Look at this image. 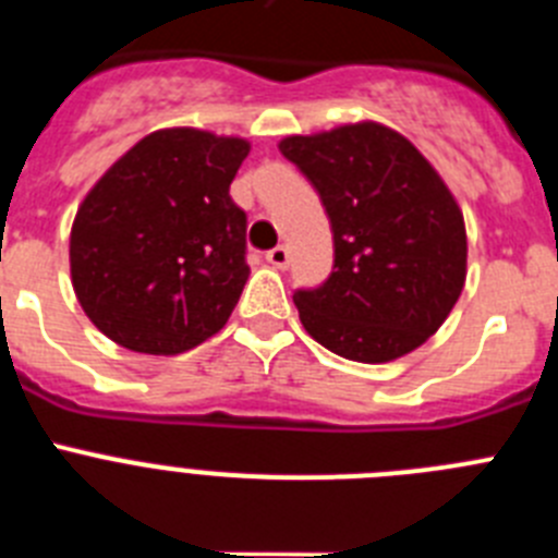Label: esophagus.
Instances as JSON below:
<instances>
[{
  "label": "esophagus",
  "instance_id": "obj_1",
  "mask_svg": "<svg viewBox=\"0 0 558 558\" xmlns=\"http://www.w3.org/2000/svg\"><path fill=\"white\" fill-rule=\"evenodd\" d=\"M265 259H268L274 268H288L290 263V251L284 248V245H276V248H270L268 254H265Z\"/></svg>",
  "mask_w": 558,
  "mask_h": 558
}]
</instances>
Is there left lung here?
<instances>
[{"mask_svg":"<svg viewBox=\"0 0 558 558\" xmlns=\"http://www.w3.org/2000/svg\"><path fill=\"white\" fill-rule=\"evenodd\" d=\"M279 150L318 190L332 223L335 270L322 288L293 293L304 329L357 363L422 347L466 282V226L436 167L372 120L284 136Z\"/></svg>","mask_w":558,"mask_h":558,"instance_id":"8db88e82","label":"left lung"}]
</instances>
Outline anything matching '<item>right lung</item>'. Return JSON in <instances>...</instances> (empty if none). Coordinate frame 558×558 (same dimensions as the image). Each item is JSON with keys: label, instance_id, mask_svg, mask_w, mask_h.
<instances>
[{"label": "right lung", "instance_id": "add662e5", "mask_svg": "<svg viewBox=\"0 0 558 558\" xmlns=\"http://www.w3.org/2000/svg\"><path fill=\"white\" fill-rule=\"evenodd\" d=\"M251 142L201 128L147 133L77 206L72 288L88 322L142 354H181L218 335L240 302L245 211L229 186Z\"/></svg>", "mask_w": 558, "mask_h": 558}]
</instances>
